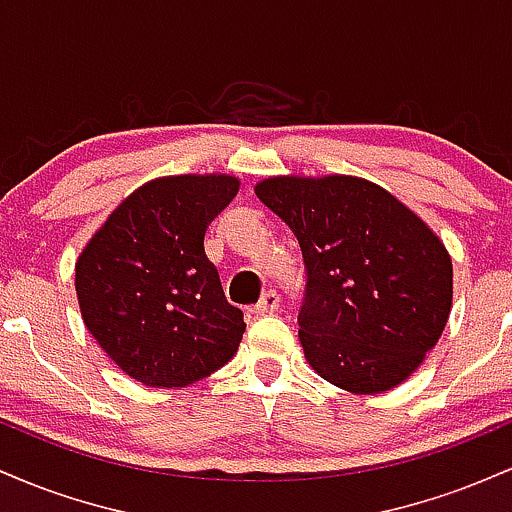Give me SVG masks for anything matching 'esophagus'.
Listing matches in <instances>:
<instances>
[{"mask_svg": "<svg viewBox=\"0 0 512 512\" xmlns=\"http://www.w3.org/2000/svg\"><path fill=\"white\" fill-rule=\"evenodd\" d=\"M255 310H257V313H274V310H279V293L272 291V289L264 291L260 303L255 305Z\"/></svg>", "mask_w": 512, "mask_h": 512, "instance_id": "34e87169", "label": "esophagus"}]
</instances>
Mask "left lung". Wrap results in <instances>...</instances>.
<instances>
[{"instance_id": "obj_1", "label": "left lung", "mask_w": 512, "mask_h": 512, "mask_svg": "<svg viewBox=\"0 0 512 512\" xmlns=\"http://www.w3.org/2000/svg\"><path fill=\"white\" fill-rule=\"evenodd\" d=\"M255 195L301 243L298 337L310 368L354 395L402 385L450 317L452 260L438 233L356 175H272Z\"/></svg>"}]
</instances>
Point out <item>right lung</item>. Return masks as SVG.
Wrapping results in <instances>:
<instances>
[{
  "label": "right lung",
  "instance_id": "obj_1",
  "mask_svg": "<svg viewBox=\"0 0 512 512\" xmlns=\"http://www.w3.org/2000/svg\"><path fill=\"white\" fill-rule=\"evenodd\" d=\"M238 187L228 173L144 182L76 257L86 330L137 383L187 387L236 356L243 313L223 296L204 233Z\"/></svg>",
  "mask_w": 512,
  "mask_h": 512
}]
</instances>
